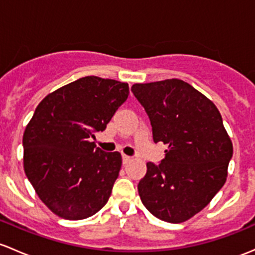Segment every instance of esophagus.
Wrapping results in <instances>:
<instances>
[{
	"mask_svg": "<svg viewBox=\"0 0 255 255\" xmlns=\"http://www.w3.org/2000/svg\"><path fill=\"white\" fill-rule=\"evenodd\" d=\"M130 160H132V157L128 156V155H126V154L122 155V161H123V163H128V162L130 161Z\"/></svg>",
	"mask_w": 255,
	"mask_h": 255,
	"instance_id": "esophagus-1",
	"label": "esophagus"
}]
</instances>
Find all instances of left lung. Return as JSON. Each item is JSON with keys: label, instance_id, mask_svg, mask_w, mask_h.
Here are the masks:
<instances>
[{"label": "left lung", "instance_id": "8db88e82", "mask_svg": "<svg viewBox=\"0 0 255 255\" xmlns=\"http://www.w3.org/2000/svg\"><path fill=\"white\" fill-rule=\"evenodd\" d=\"M152 139L168 146L160 163H146L138 192L157 219L179 224L205 208L226 182L231 139L216 106L179 79L134 84Z\"/></svg>", "mask_w": 255, "mask_h": 255}]
</instances>
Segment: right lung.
I'll return each instance as SVG.
<instances>
[{"label": "right lung", "mask_w": 255, "mask_h": 255, "mask_svg": "<svg viewBox=\"0 0 255 255\" xmlns=\"http://www.w3.org/2000/svg\"><path fill=\"white\" fill-rule=\"evenodd\" d=\"M128 94L127 83L89 76L37 105L23 135L24 171L42 203L60 218L87 219L109 200L122 157L96 148L92 139L106 129Z\"/></svg>", "instance_id": "1"}]
</instances>
